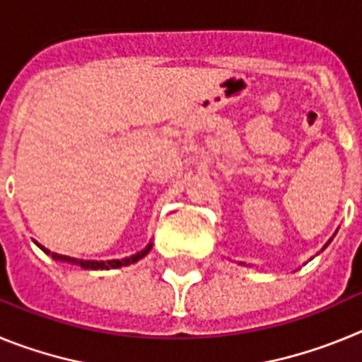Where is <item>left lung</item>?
<instances>
[{"label":"left lung","instance_id":"left-lung-1","mask_svg":"<svg viewBox=\"0 0 362 362\" xmlns=\"http://www.w3.org/2000/svg\"><path fill=\"white\" fill-rule=\"evenodd\" d=\"M334 235H335V233H334ZM332 239H334V238H330V241H328V243H326V245H325V246H322V250H325V248H326V246H328V245H330V243H332ZM241 264H245V263H241Z\"/></svg>","mask_w":362,"mask_h":362}]
</instances>
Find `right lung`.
Masks as SVG:
<instances>
[{"label":"right lung","mask_w":362,"mask_h":362,"mask_svg":"<svg viewBox=\"0 0 362 362\" xmlns=\"http://www.w3.org/2000/svg\"><path fill=\"white\" fill-rule=\"evenodd\" d=\"M34 243H36V241H34ZM36 245L40 246V248H41V250L45 252V254L50 255V257L56 259V261H62V263L78 264V267H81L83 270H112V268L129 267V264L137 263V261H139V259H143V257H145L146 254H148L150 250H152V245H153V243L150 241L148 245H146L141 252H137V254L130 255V257H124V259H110V261H85V259L69 257V255L54 254V252H50L49 248H45V246H43V245H40V243H36Z\"/></svg>","instance_id":"obj_1"}]
</instances>
